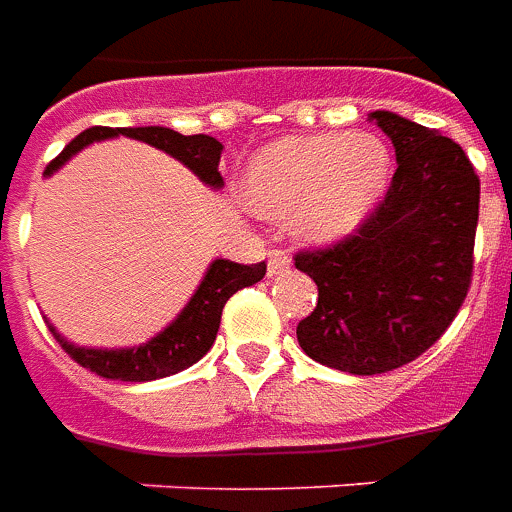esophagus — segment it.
I'll use <instances>...</instances> for the list:
<instances>
[{"mask_svg":"<svg viewBox=\"0 0 512 512\" xmlns=\"http://www.w3.org/2000/svg\"><path fill=\"white\" fill-rule=\"evenodd\" d=\"M290 271V257L282 249H271L268 252V277H282Z\"/></svg>","mask_w":512,"mask_h":512,"instance_id":"1","label":"esophagus"}]
</instances>
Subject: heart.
I'll return each instance as SVG.
<instances>
[{"instance_id": "obj_1", "label": "heart", "mask_w": 512, "mask_h": 512, "mask_svg": "<svg viewBox=\"0 0 512 512\" xmlns=\"http://www.w3.org/2000/svg\"><path fill=\"white\" fill-rule=\"evenodd\" d=\"M389 175V147L373 134L282 136L249 158L241 197L260 216L288 219L301 244L334 246L370 219Z\"/></svg>"}]
</instances>
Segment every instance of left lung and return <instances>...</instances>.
Returning <instances> with one entry per match:
<instances>
[{
    "mask_svg": "<svg viewBox=\"0 0 512 512\" xmlns=\"http://www.w3.org/2000/svg\"><path fill=\"white\" fill-rule=\"evenodd\" d=\"M395 147V178L376 213L343 244L296 255L318 285L296 326L304 354L354 376L414 362L447 332L472 282L480 180L439 131L370 112Z\"/></svg>",
    "mask_w": 512,
    "mask_h": 512,
    "instance_id": "1",
    "label": "left lung"
}]
</instances>
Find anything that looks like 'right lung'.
Returning a JSON list of instances; mask_svg holds the SVG:
<instances>
[{
  "instance_id": "right-lung-1",
  "label": "right lung",
  "mask_w": 512,
  "mask_h": 512,
  "mask_svg": "<svg viewBox=\"0 0 512 512\" xmlns=\"http://www.w3.org/2000/svg\"><path fill=\"white\" fill-rule=\"evenodd\" d=\"M117 136L139 139V142L156 147V150H164L167 156H172L183 167L191 169L208 189L216 191L224 186L222 175H219V158H222L224 150L222 142L208 134L183 136L164 126L87 128L62 150L60 156L51 161L46 172H43V178H51L76 153H82L84 147H90L93 142H104V139H117ZM263 277H266V263L241 266V263H233V260L216 257V260H211V266L205 271L197 290L191 293V299L186 301V307L161 332L153 334L150 340L139 345H128V348L76 345L65 334L57 332L54 323H46H49L51 334L57 337V343L65 348V354L76 359L82 367H87L95 376L112 378V381H156V378L175 376V373L186 370L194 362H200L202 356L211 351L213 340H216L227 299L241 288H249V285L260 282Z\"/></svg>"
}]
</instances>
